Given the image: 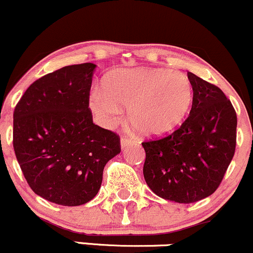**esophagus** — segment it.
<instances>
[{"mask_svg": "<svg viewBox=\"0 0 253 253\" xmlns=\"http://www.w3.org/2000/svg\"><path fill=\"white\" fill-rule=\"evenodd\" d=\"M132 143V141L130 140V138H127V137H122L121 138V147L122 148H126L127 146H130Z\"/></svg>", "mask_w": 253, "mask_h": 253, "instance_id": "1", "label": "esophagus"}]
</instances>
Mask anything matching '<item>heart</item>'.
<instances>
[{
    "label": "heart",
    "instance_id": "obj_1",
    "mask_svg": "<svg viewBox=\"0 0 253 253\" xmlns=\"http://www.w3.org/2000/svg\"><path fill=\"white\" fill-rule=\"evenodd\" d=\"M104 88L90 94L91 111L100 123L113 126L123 108L142 136H167L182 126L194 102V88L184 73L169 69H131L111 72Z\"/></svg>",
    "mask_w": 253,
    "mask_h": 253
}]
</instances>
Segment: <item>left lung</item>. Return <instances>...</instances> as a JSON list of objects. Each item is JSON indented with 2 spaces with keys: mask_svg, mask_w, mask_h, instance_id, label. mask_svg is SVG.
I'll use <instances>...</instances> for the list:
<instances>
[{
  "mask_svg": "<svg viewBox=\"0 0 253 253\" xmlns=\"http://www.w3.org/2000/svg\"><path fill=\"white\" fill-rule=\"evenodd\" d=\"M194 102L188 118L168 136L142 142L143 176L165 200L191 204L218 188L234 157L236 113L218 86L188 72Z\"/></svg>",
  "mask_w": 253,
  "mask_h": 253,
  "instance_id": "1",
  "label": "left lung"
}]
</instances>
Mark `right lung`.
Wrapping results in <instances>:
<instances>
[{"instance_id": "1", "label": "right lung", "mask_w": 253, "mask_h": 253, "mask_svg": "<svg viewBox=\"0 0 253 253\" xmlns=\"http://www.w3.org/2000/svg\"><path fill=\"white\" fill-rule=\"evenodd\" d=\"M95 67L85 62L43 76L26 89L13 115V147L29 186L59 205L90 202L105 165L121 153L118 135L93 123Z\"/></svg>"}]
</instances>
